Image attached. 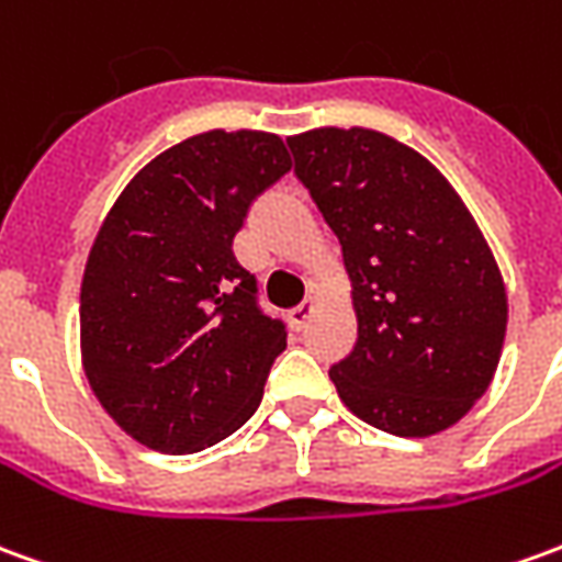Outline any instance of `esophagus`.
I'll use <instances>...</instances> for the list:
<instances>
[{
  "label": "esophagus",
  "mask_w": 562,
  "mask_h": 562,
  "mask_svg": "<svg viewBox=\"0 0 562 562\" xmlns=\"http://www.w3.org/2000/svg\"><path fill=\"white\" fill-rule=\"evenodd\" d=\"M313 313H316V297H313V294H307V297H304V301H301V304H297V307L289 313V319H292L294 328L301 331V328H304V325L310 322V316H313Z\"/></svg>",
  "instance_id": "obj_1"
}]
</instances>
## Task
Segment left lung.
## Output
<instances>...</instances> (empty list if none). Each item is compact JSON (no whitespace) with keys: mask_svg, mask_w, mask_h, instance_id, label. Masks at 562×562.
Returning a JSON list of instances; mask_svg holds the SVG:
<instances>
[{"mask_svg":"<svg viewBox=\"0 0 562 562\" xmlns=\"http://www.w3.org/2000/svg\"><path fill=\"white\" fill-rule=\"evenodd\" d=\"M294 172L340 240L356 347L328 376L374 429L457 426L499 368L508 294L457 188L411 145L368 127L289 136Z\"/></svg>","mask_w":562,"mask_h":562,"instance_id":"left-lung-1","label":"left lung"}]
</instances>
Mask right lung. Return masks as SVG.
<instances>
[{
  "label": "right lung",
  "instance_id": "1",
  "mask_svg": "<svg viewBox=\"0 0 562 562\" xmlns=\"http://www.w3.org/2000/svg\"><path fill=\"white\" fill-rule=\"evenodd\" d=\"M289 170L277 133L206 131L148 160L105 213L81 280V364L133 441L198 453L261 404L285 328L255 304L234 237Z\"/></svg>",
  "mask_w": 562,
  "mask_h": 562
}]
</instances>
